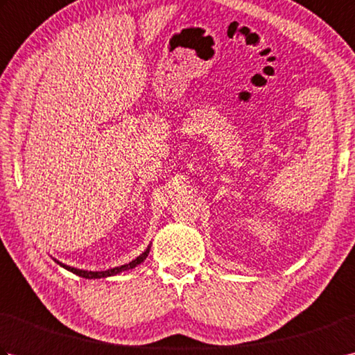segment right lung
<instances>
[{
    "mask_svg": "<svg viewBox=\"0 0 355 355\" xmlns=\"http://www.w3.org/2000/svg\"><path fill=\"white\" fill-rule=\"evenodd\" d=\"M148 253H149V248H146L145 253H141L137 259L131 261L130 263H125V266L122 267H116V268H111V270H107V271H87V270H79V268H74V267H70V266H64L62 262H58L59 266L64 267L65 270L71 271V273L78 275L80 277H85V279H101V277H107V276H112V275H117L120 273V271H126V270H131V268H135L137 266H140V263L145 261L148 258Z\"/></svg>",
    "mask_w": 355,
    "mask_h": 355,
    "instance_id": "add662e5",
    "label": "right lung"
}]
</instances>
